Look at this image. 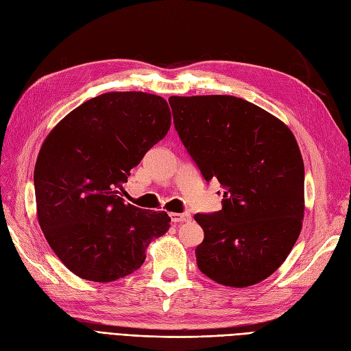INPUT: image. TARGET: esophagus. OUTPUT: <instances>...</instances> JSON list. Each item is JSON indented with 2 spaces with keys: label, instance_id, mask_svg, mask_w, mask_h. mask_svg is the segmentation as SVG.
Instances as JSON below:
<instances>
[{
  "label": "esophagus",
  "instance_id": "1",
  "mask_svg": "<svg viewBox=\"0 0 351 351\" xmlns=\"http://www.w3.org/2000/svg\"><path fill=\"white\" fill-rule=\"evenodd\" d=\"M171 217V222L177 223V222H189L191 219V215L190 213H170Z\"/></svg>",
  "mask_w": 351,
  "mask_h": 351
}]
</instances>
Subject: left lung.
Masks as SVG:
<instances>
[{
    "label": "left lung",
    "instance_id": "8db88e82",
    "mask_svg": "<svg viewBox=\"0 0 351 351\" xmlns=\"http://www.w3.org/2000/svg\"><path fill=\"white\" fill-rule=\"evenodd\" d=\"M168 101L203 178H217L225 189L219 212L195 215L204 232L197 267L223 286L260 283L283 264L304 221L305 168L293 134L234 95H173Z\"/></svg>",
    "mask_w": 351,
    "mask_h": 351
}]
</instances>
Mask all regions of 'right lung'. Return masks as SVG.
<instances>
[{"label":"right lung","instance_id":"obj_1","mask_svg":"<svg viewBox=\"0 0 351 351\" xmlns=\"http://www.w3.org/2000/svg\"><path fill=\"white\" fill-rule=\"evenodd\" d=\"M171 126L160 95L106 93L66 114L34 167L38 219L58 258L81 279L107 283L138 270L151 241L170 229L165 212L125 204L130 170Z\"/></svg>","mask_w":351,"mask_h":351}]
</instances>
